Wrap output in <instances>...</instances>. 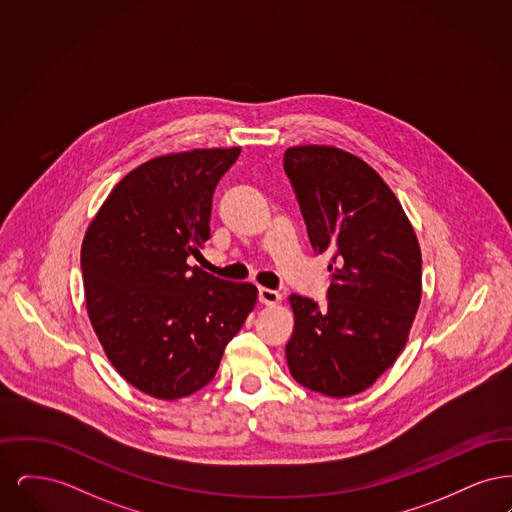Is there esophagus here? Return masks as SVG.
<instances>
[{"label": "esophagus", "instance_id": "esophagus-1", "mask_svg": "<svg viewBox=\"0 0 512 512\" xmlns=\"http://www.w3.org/2000/svg\"><path fill=\"white\" fill-rule=\"evenodd\" d=\"M259 301L263 305H276L280 301V293L276 290H268V288H259Z\"/></svg>", "mask_w": 512, "mask_h": 512}]
</instances>
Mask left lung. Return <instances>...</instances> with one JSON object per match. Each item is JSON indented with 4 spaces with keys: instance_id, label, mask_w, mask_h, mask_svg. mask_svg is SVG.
Instances as JSON below:
<instances>
[{
    "instance_id": "1",
    "label": "left lung",
    "mask_w": 512,
    "mask_h": 512,
    "mask_svg": "<svg viewBox=\"0 0 512 512\" xmlns=\"http://www.w3.org/2000/svg\"><path fill=\"white\" fill-rule=\"evenodd\" d=\"M309 242L330 253L326 303L293 293V378L328 397L370 388L403 351L422 293L413 226L380 174L330 146L284 153Z\"/></svg>"
}]
</instances>
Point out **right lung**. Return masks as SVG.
I'll use <instances>...</instances> for the list:
<instances>
[{
  "instance_id": "right-lung-1",
  "label": "right lung",
  "mask_w": 512,
  "mask_h": 512,
  "mask_svg": "<svg viewBox=\"0 0 512 512\" xmlns=\"http://www.w3.org/2000/svg\"><path fill=\"white\" fill-rule=\"evenodd\" d=\"M240 147L155 157L128 172L80 253L90 322L122 378L157 399L207 386L257 301L186 259L209 240L211 201Z\"/></svg>"
}]
</instances>
